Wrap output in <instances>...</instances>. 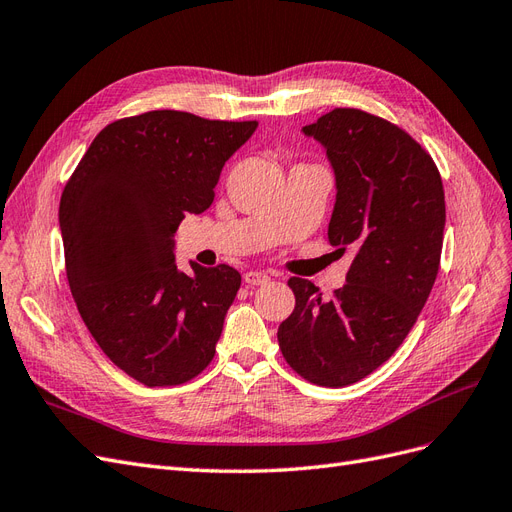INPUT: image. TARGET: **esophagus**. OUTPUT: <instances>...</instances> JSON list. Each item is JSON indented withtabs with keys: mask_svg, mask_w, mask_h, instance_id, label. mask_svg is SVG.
Listing matches in <instances>:
<instances>
[{
	"mask_svg": "<svg viewBox=\"0 0 512 512\" xmlns=\"http://www.w3.org/2000/svg\"><path fill=\"white\" fill-rule=\"evenodd\" d=\"M243 282H245L247 286H262V284L269 282V275L262 273V271H247V273L243 275Z\"/></svg>",
	"mask_w": 512,
	"mask_h": 512,
	"instance_id": "obj_1",
	"label": "esophagus"
}]
</instances>
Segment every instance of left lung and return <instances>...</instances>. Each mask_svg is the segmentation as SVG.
I'll return each instance as SVG.
<instances>
[{
    "mask_svg": "<svg viewBox=\"0 0 512 512\" xmlns=\"http://www.w3.org/2000/svg\"><path fill=\"white\" fill-rule=\"evenodd\" d=\"M301 132L327 151L335 175L329 241L354 258L331 299L290 277L297 303L277 342L297 374L335 389L389 359L425 307L440 267L444 190L410 134L359 108H335Z\"/></svg>",
    "mask_w": 512,
    "mask_h": 512,
    "instance_id": "left-lung-1",
    "label": "left lung"
}]
</instances>
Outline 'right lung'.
<instances>
[{
	"instance_id": "obj_1",
	"label": "right lung",
	"mask_w": 512,
	"mask_h": 512,
	"mask_svg": "<svg viewBox=\"0 0 512 512\" xmlns=\"http://www.w3.org/2000/svg\"><path fill=\"white\" fill-rule=\"evenodd\" d=\"M256 121L151 111L106 126L59 203L66 273L89 333L147 386L198 376L215 354L241 275L175 262V232L211 207L228 158Z\"/></svg>"
}]
</instances>
